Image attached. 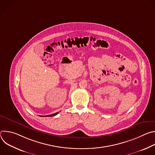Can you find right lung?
<instances>
[{
  "instance_id": "1",
  "label": "right lung",
  "mask_w": 155,
  "mask_h": 155,
  "mask_svg": "<svg viewBox=\"0 0 155 155\" xmlns=\"http://www.w3.org/2000/svg\"><path fill=\"white\" fill-rule=\"evenodd\" d=\"M59 112H57V113H55V114H51V115H47V116H45V117H53V116H55V115H56L58 114ZM40 117H41V116H40Z\"/></svg>"
}]
</instances>
